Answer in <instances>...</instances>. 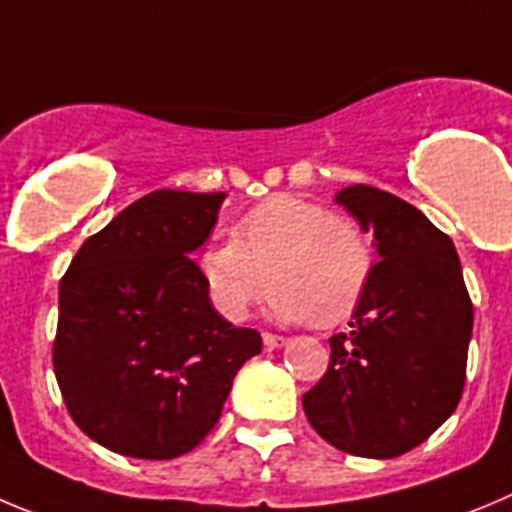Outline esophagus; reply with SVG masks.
Instances as JSON below:
<instances>
[{
    "label": "esophagus",
    "instance_id": "34e87169",
    "mask_svg": "<svg viewBox=\"0 0 512 512\" xmlns=\"http://www.w3.org/2000/svg\"><path fill=\"white\" fill-rule=\"evenodd\" d=\"M262 343H265L267 348H280L285 346V338L278 336V333H262Z\"/></svg>",
    "mask_w": 512,
    "mask_h": 512
}]
</instances>
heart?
<instances>
[{
    "label": "heart",
    "instance_id": "heart-1",
    "mask_svg": "<svg viewBox=\"0 0 512 512\" xmlns=\"http://www.w3.org/2000/svg\"><path fill=\"white\" fill-rule=\"evenodd\" d=\"M199 267L214 308L229 321H242L267 285H275V318L333 328L364 298L374 250L356 219L278 194L247 209L234 237L212 242Z\"/></svg>",
    "mask_w": 512,
    "mask_h": 512
}]
</instances>
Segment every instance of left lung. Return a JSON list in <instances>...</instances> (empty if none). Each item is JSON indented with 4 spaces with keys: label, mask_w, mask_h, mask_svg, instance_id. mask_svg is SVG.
Listing matches in <instances>:
<instances>
[{
    "label": "left lung",
    "mask_w": 512,
    "mask_h": 512,
    "mask_svg": "<svg viewBox=\"0 0 512 512\" xmlns=\"http://www.w3.org/2000/svg\"><path fill=\"white\" fill-rule=\"evenodd\" d=\"M336 202L374 232L379 262L348 331L328 338L331 361L303 409L336 450L389 460L460 404L472 300L455 245L417 207L366 184L338 191Z\"/></svg>",
    "instance_id": "8db88e82"
}]
</instances>
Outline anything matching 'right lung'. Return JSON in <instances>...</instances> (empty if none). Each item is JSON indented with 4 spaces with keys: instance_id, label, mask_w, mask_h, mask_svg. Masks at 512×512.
I'll list each match as a JSON object with an SVG mask.
<instances>
[{
    "instance_id": "right-lung-1",
    "label": "right lung",
    "mask_w": 512,
    "mask_h": 512,
    "mask_svg": "<svg viewBox=\"0 0 512 512\" xmlns=\"http://www.w3.org/2000/svg\"><path fill=\"white\" fill-rule=\"evenodd\" d=\"M222 202V191H151L62 275L52 369L73 422L105 450L138 460L194 450L260 353V333L224 321L189 257Z\"/></svg>"
}]
</instances>
